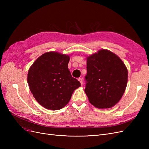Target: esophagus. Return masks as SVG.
I'll list each match as a JSON object with an SVG mask.
<instances>
[{"label": "esophagus", "mask_w": 149, "mask_h": 149, "mask_svg": "<svg viewBox=\"0 0 149 149\" xmlns=\"http://www.w3.org/2000/svg\"><path fill=\"white\" fill-rule=\"evenodd\" d=\"M78 81L80 82L81 84L83 85V79H82V78H79V79H78Z\"/></svg>", "instance_id": "34e87169"}]
</instances>
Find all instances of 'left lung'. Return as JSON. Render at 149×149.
Returning <instances> with one entry per match:
<instances>
[{
  "mask_svg": "<svg viewBox=\"0 0 149 149\" xmlns=\"http://www.w3.org/2000/svg\"><path fill=\"white\" fill-rule=\"evenodd\" d=\"M84 91L90 103L98 109L114 106L127 86L128 71L120 58L106 49L87 56Z\"/></svg>",
  "mask_w": 149,
  "mask_h": 149,
  "instance_id": "1",
  "label": "left lung"
}]
</instances>
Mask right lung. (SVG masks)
Instances as JSON below:
<instances>
[{
	"label": "right lung",
	"instance_id": "right-lung-1",
	"mask_svg": "<svg viewBox=\"0 0 149 149\" xmlns=\"http://www.w3.org/2000/svg\"><path fill=\"white\" fill-rule=\"evenodd\" d=\"M70 55L49 52L39 56L29 68L27 82L31 93L47 109L59 110L69 102L79 81L68 69Z\"/></svg>",
	"mask_w": 149,
	"mask_h": 149
}]
</instances>
